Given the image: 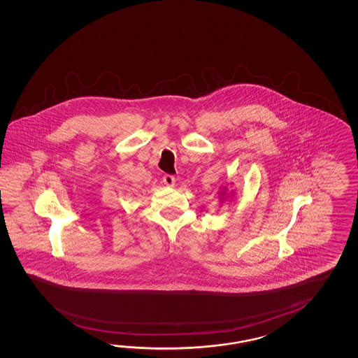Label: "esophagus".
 I'll return each instance as SVG.
<instances>
[{"instance_id":"esophagus-1","label":"esophagus","mask_w":358,"mask_h":358,"mask_svg":"<svg viewBox=\"0 0 358 358\" xmlns=\"http://www.w3.org/2000/svg\"><path fill=\"white\" fill-rule=\"evenodd\" d=\"M164 185H167V186H175L176 178H175V176H172V175H164Z\"/></svg>"}]
</instances>
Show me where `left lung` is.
<instances>
[{
	"label": "left lung",
	"mask_w": 358,
	"mask_h": 358,
	"mask_svg": "<svg viewBox=\"0 0 358 358\" xmlns=\"http://www.w3.org/2000/svg\"><path fill=\"white\" fill-rule=\"evenodd\" d=\"M224 191H226V188L223 189V192H221V196H224Z\"/></svg>",
	"instance_id": "left-lung-1"
}]
</instances>
